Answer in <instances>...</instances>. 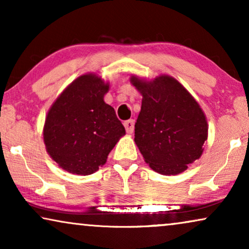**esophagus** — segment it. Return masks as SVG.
<instances>
[{
    "label": "esophagus",
    "mask_w": 249,
    "mask_h": 249,
    "mask_svg": "<svg viewBox=\"0 0 249 249\" xmlns=\"http://www.w3.org/2000/svg\"><path fill=\"white\" fill-rule=\"evenodd\" d=\"M124 125L128 134H132V131H134V128H135V120L134 119H130V120L124 121Z\"/></svg>",
    "instance_id": "1"
}]
</instances>
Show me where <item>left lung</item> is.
I'll return each mask as SVG.
<instances>
[{
	"label": "left lung",
	"mask_w": 249,
	"mask_h": 249,
	"mask_svg": "<svg viewBox=\"0 0 249 249\" xmlns=\"http://www.w3.org/2000/svg\"><path fill=\"white\" fill-rule=\"evenodd\" d=\"M142 95L135 124V142L145 162L161 175H178L199 159L207 139V121L198 103L175 78L153 81L132 77Z\"/></svg>",
	"instance_id": "left-lung-1"
}]
</instances>
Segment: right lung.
Segmentation results:
<instances>
[{
    "instance_id": "right-lung-1",
    "label": "right lung",
    "mask_w": 249,
    "mask_h": 249,
    "mask_svg": "<svg viewBox=\"0 0 249 249\" xmlns=\"http://www.w3.org/2000/svg\"><path fill=\"white\" fill-rule=\"evenodd\" d=\"M107 90L101 78L84 74L50 108L44 142L51 158L66 171L81 176L97 171L125 134L114 108L103 100Z\"/></svg>"
}]
</instances>
